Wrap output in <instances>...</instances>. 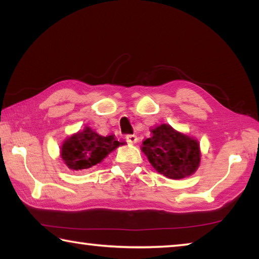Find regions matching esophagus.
Wrapping results in <instances>:
<instances>
[{"instance_id": "34e87169", "label": "esophagus", "mask_w": 259, "mask_h": 259, "mask_svg": "<svg viewBox=\"0 0 259 259\" xmlns=\"http://www.w3.org/2000/svg\"><path fill=\"white\" fill-rule=\"evenodd\" d=\"M125 139L129 144H136V143H137V140H138L137 136H135V135H128L125 137Z\"/></svg>"}]
</instances>
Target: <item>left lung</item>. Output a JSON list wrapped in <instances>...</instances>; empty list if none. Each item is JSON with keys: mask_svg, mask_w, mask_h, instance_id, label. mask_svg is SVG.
Segmentation results:
<instances>
[{"mask_svg": "<svg viewBox=\"0 0 259 259\" xmlns=\"http://www.w3.org/2000/svg\"><path fill=\"white\" fill-rule=\"evenodd\" d=\"M151 134L143 142L142 152L157 172L170 179H183L198 170L201 150L195 138L166 123L151 129Z\"/></svg>", "mask_w": 259, "mask_h": 259, "instance_id": "1", "label": "left lung"}]
</instances>
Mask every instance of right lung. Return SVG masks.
I'll list each match as a JSON object with an SVG mask.
<instances>
[{"mask_svg":"<svg viewBox=\"0 0 259 259\" xmlns=\"http://www.w3.org/2000/svg\"><path fill=\"white\" fill-rule=\"evenodd\" d=\"M124 142H119L114 135H98L89 126L77 131L64 140L60 147V157L71 170L89 169L100 163L109 153Z\"/></svg>","mask_w":259,"mask_h":259,"instance_id":"obj_1","label":"right lung"}]
</instances>
